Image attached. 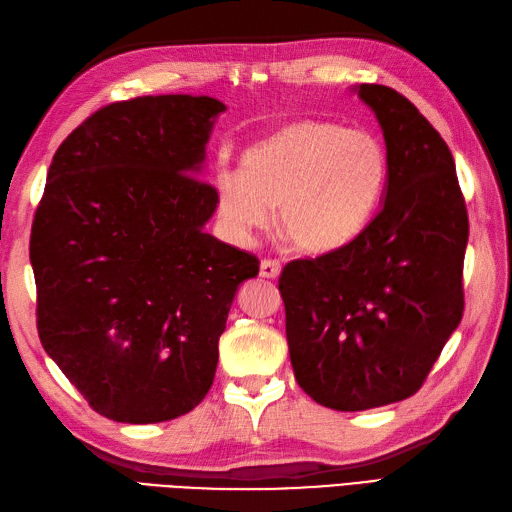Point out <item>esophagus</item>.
I'll return each instance as SVG.
<instances>
[{
    "mask_svg": "<svg viewBox=\"0 0 512 512\" xmlns=\"http://www.w3.org/2000/svg\"><path fill=\"white\" fill-rule=\"evenodd\" d=\"M280 271H282V265L278 260H271V258H265L260 262V275L262 278H267V280H275L280 275Z\"/></svg>",
    "mask_w": 512,
    "mask_h": 512,
    "instance_id": "esophagus-1",
    "label": "esophagus"
}]
</instances>
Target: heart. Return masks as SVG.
<instances>
[{
    "label": "heart",
    "mask_w": 512,
    "mask_h": 512,
    "mask_svg": "<svg viewBox=\"0 0 512 512\" xmlns=\"http://www.w3.org/2000/svg\"><path fill=\"white\" fill-rule=\"evenodd\" d=\"M390 155L377 133L303 118L260 137L241 168L217 165L215 211L234 239L267 228L278 202L284 237L297 250L329 254L349 245L379 211Z\"/></svg>",
    "instance_id": "b5f03b06"
}]
</instances>
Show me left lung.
Returning a JSON list of instances; mask_svg holds the SVG:
<instances>
[{
  "instance_id": "obj_1",
  "label": "left lung",
  "mask_w": 512,
  "mask_h": 512,
  "mask_svg": "<svg viewBox=\"0 0 512 512\" xmlns=\"http://www.w3.org/2000/svg\"><path fill=\"white\" fill-rule=\"evenodd\" d=\"M375 112L390 176L357 239L280 275L295 379L316 403L364 411L416 394L463 316L467 209L448 144L388 86L355 88Z\"/></svg>"
}]
</instances>
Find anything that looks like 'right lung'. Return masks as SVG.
Segmentation results:
<instances>
[{"label": "right lung", "mask_w": 512, "mask_h": 512, "mask_svg": "<svg viewBox=\"0 0 512 512\" xmlns=\"http://www.w3.org/2000/svg\"><path fill=\"white\" fill-rule=\"evenodd\" d=\"M226 105L161 94L112 103L60 144L32 239L36 327L101 416L155 424L211 390L230 303L258 258L204 232L206 142Z\"/></svg>", "instance_id": "add662e5"}]
</instances>
